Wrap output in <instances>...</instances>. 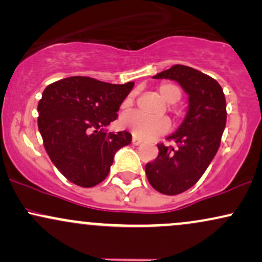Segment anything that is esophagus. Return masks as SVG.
Masks as SVG:
<instances>
[{"instance_id": "34e87169", "label": "esophagus", "mask_w": 262, "mask_h": 262, "mask_svg": "<svg viewBox=\"0 0 262 262\" xmlns=\"http://www.w3.org/2000/svg\"><path fill=\"white\" fill-rule=\"evenodd\" d=\"M132 143H133L134 145H139V144L141 143V139L140 138H138L137 135H133V138H132Z\"/></svg>"}]
</instances>
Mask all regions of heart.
Listing matches in <instances>:
<instances>
[{
	"mask_svg": "<svg viewBox=\"0 0 262 262\" xmlns=\"http://www.w3.org/2000/svg\"><path fill=\"white\" fill-rule=\"evenodd\" d=\"M159 93L169 103H175L181 98V89L172 82H164L159 86ZM134 96L129 95L123 102L122 107L128 108L133 104ZM122 125L144 139H151L158 135L166 133L170 129L169 121L164 118H151L139 112H130L123 116Z\"/></svg>",
	"mask_w": 262,
	"mask_h": 262,
	"instance_id": "heart-1",
	"label": "heart"
}]
</instances>
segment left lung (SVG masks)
Instances as JSON below:
<instances>
[{
	"label": "left lung",
	"mask_w": 262,
	"mask_h": 262,
	"mask_svg": "<svg viewBox=\"0 0 262 262\" xmlns=\"http://www.w3.org/2000/svg\"><path fill=\"white\" fill-rule=\"evenodd\" d=\"M152 77L176 81L188 95L187 114L167 138L175 146L158 144V158L145 166L150 185L173 196L191 188L217 154L227 123V103L217 81L189 66L173 65Z\"/></svg>",
	"instance_id": "obj_1"
}]
</instances>
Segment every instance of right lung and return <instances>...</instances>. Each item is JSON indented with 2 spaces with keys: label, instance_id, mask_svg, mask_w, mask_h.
Returning a JSON list of instances; mask_svg holds the SVG:
<instances>
[{
  "label": "right lung",
  "instance_id": "right-lung-1",
  "mask_svg": "<svg viewBox=\"0 0 262 262\" xmlns=\"http://www.w3.org/2000/svg\"><path fill=\"white\" fill-rule=\"evenodd\" d=\"M134 82L113 85L86 76L50 83L38 103V128L56 169L81 187L106 179L114 154L132 141L123 130L107 133Z\"/></svg>",
  "mask_w": 262,
  "mask_h": 262
}]
</instances>
